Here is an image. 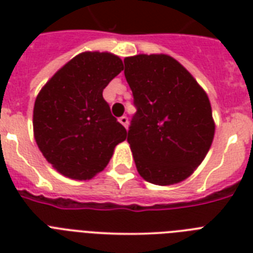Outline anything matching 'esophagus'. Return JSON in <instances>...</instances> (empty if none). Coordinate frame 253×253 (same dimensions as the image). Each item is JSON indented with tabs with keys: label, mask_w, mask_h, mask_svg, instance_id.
<instances>
[{
	"label": "esophagus",
	"mask_w": 253,
	"mask_h": 253,
	"mask_svg": "<svg viewBox=\"0 0 253 253\" xmlns=\"http://www.w3.org/2000/svg\"><path fill=\"white\" fill-rule=\"evenodd\" d=\"M119 123H121V125H123V126L126 127H128V118H127L126 115H123V117H121V118H119Z\"/></svg>",
	"instance_id": "esophagus-1"
}]
</instances>
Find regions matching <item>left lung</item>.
<instances>
[{"mask_svg": "<svg viewBox=\"0 0 253 253\" xmlns=\"http://www.w3.org/2000/svg\"><path fill=\"white\" fill-rule=\"evenodd\" d=\"M125 76L138 107L127 142L139 174L162 186L186 180L206 158L215 132L206 91L166 53L126 57Z\"/></svg>", "mask_w": 253, "mask_h": 253, "instance_id": "1", "label": "left lung"}]
</instances>
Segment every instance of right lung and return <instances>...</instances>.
I'll list each match as a JSON object with an SVG mask.
<instances>
[{"mask_svg": "<svg viewBox=\"0 0 253 253\" xmlns=\"http://www.w3.org/2000/svg\"><path fill=\"white\" fill-rule=\"evenodd\" d=\"M121 71L123 63L114 53L85 51L63 65L38 93L34 138L45 160L63 176L90 180L126 140V128L102 97Z\"/></svg>", "mask_w": 253, "mask_h": 253, "instance_id": "right-lung-1", "label": "right lung"}]
</instances>
